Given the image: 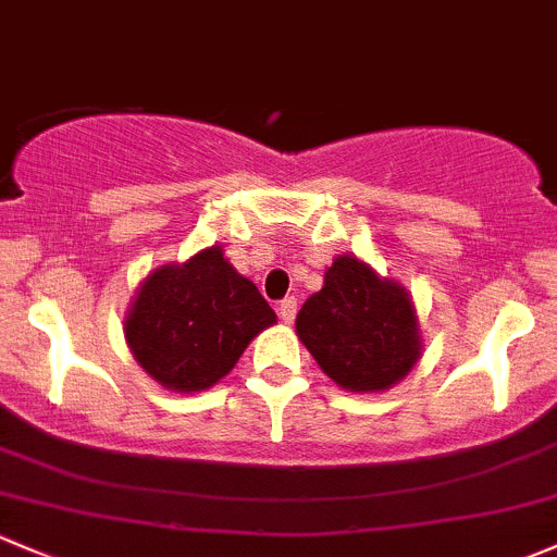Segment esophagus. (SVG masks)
<instances>
[{"instance_id": "esophagus-1", "label": "esophagus", "mask_w": 557, "mask_h": 557, "mask_svg": "<svg viewBox=\"0 0 557 557\" xmlns=\"http://www.w3.org/2000/svg\"><path fill=\"white\" fill-rule=\"evenodd\" d=\"M296 298L290 296V298H283V301L277 304V314H280V320H283V323H294L296 320Z\"/></svg>"}]
</instances>
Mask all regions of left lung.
Masks as SVG:
<instances>
[{"label":"left lung","mask_w":557,"mask_h":557,"mask_svg":"<svg viewBox=\"0 0 557 557\" xmlns=\"http://www.w3.org/2000/svg\"><path fill=\"white\" fill-rule=\"evenodd\" d=\"M296 333L327 376L349 392L386 389L419 357L411 298L352 256L333 261L323 290L304 301Z\"/></svg>","instance_id":"8db88e82"}]
</instances>
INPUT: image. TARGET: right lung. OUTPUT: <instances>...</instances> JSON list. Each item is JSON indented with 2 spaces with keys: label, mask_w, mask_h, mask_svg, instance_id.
Returning <instances> with one entry per match:
<instances>
[{
  "label": "right lung",
  "mask_w": 557,
  "mask_h": 557,
  "mask_svg": "<svg viewBox=\"0 0 557 557\" xmlns=\"http://www.w3.org/2000/svg\"><path fill=\"white\" fill-rule=\"evenodd\" d=\"M250 280L221 248L146 277L125 323L133 357L168 389L200 392L232 371L250 338L274 323Z\"/></svg>",
  "instance_id": "right-lung-1"
}]
</instances>
